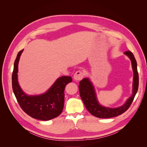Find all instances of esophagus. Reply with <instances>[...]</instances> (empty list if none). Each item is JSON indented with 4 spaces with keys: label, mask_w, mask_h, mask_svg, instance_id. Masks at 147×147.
Instances as JSON below:
<instances>
[{
    "label": "esophagus",
    "mask_w": 147,
    "mask_h": 147,
    "mask_svg": "<svg viewBox=\"0 0 147 147\" xmlns=\"http://www.w3.org/2000/svg\"><path fill=\"white\" fill-rule=\"evenodd\" d=\"M84 76V74L83 72H82L81 71H78L74 74V79L75 81H80L83 78Z\"/></svg>",
    "instance_id": "esophagus-1"
}]
</instances>
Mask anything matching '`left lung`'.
I'll return each mask as SVG.
<instances>
[{"mask_svg": "<svg viewBox=\"0 0 147 147\" xmlns=\"http://www.w3.org/2000/svg\"><path fill=\"white\" fill-rule=\"evenodd\" d=\"M126 56L129 58L131 63V67L134 72L132 95L126 100L122 106L111 108L105 107L100 104L97 100L94 86L89 78L82 79L80 82L79 89L81 98L83 101L85 107L92 115L98 118L107 119L121 115L125 112L132 103L134 97L136 95L138 88V74L137 71V64L134 55L130 51L124 53Z\"/></svg>", "mask_w": 147, "mask_h": 147, "instance_id": "8db88e82", "label": "left lung"}]
</instances>
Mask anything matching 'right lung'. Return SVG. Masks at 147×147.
Listing matches in <instances>:
<instances>
[{
  "mask_svg": "<svg viewBox=\"0 0 147 147\" xmlns=\"http://www.w3.org/2000/svg\"><path fill=\"white\" fill-rule=\"evenodd\" d=\"M24 50L18 53L12 73V89L18 103L26 114L40 120H50L59 116L65 102L64 91L66 84L72 81L71 76H63L55 81L45 93L28 95L20 88L18 81V65Z\"/></svg>",
  "mask_w": 147,
  "mask_h": 147,
  "instance_id": "right-lung-1",
  "label": "right lung"
}]
</instances>
